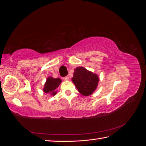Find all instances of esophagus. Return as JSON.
I'll use <instances>...</instances> for the list:
<instances>
[{"instance_id":"1","label":"esophagus","mask_w":146,"mask_h":146,"mask_svg":"<svg viewBox=\"0 0 146 146\" xmlns=\"http://www.w3.org/2000/svg\"><path fill=\"white\" fill-rule=\"evenodd\" d=\"M69 79V77L68 76H66L64 77H63V80H68Z\"/></svg>"}]
</instances>
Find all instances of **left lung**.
I'll return each mask as SVG.
<instances>
[{
    "instance_id": "8db88e82",
    "label": "left lung",
    "mask_w": 146,
    "mask_h": 146,
    "mask_svg": "<svg viewBox=\"0 0 146 146\" xmlns=\"http://www.w3.org/2000/svg\"><path fill=\"white\" fill-rule=\"evenodd\" d=\"M72 81L80 93L85 96L91 95L96 90L99 83V77L83 67L74 69Z\"/></svg>"
}]
</instances>
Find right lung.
Instances as JSON below:
<instances>
[{"mask_svg": "<svg viewBox=\"0 0 146 146\" xmlns=\"http://www.w3.org/2000/svg\"><path fill=\"white\" fill-rule=\"evenodd\" d=\"M62 80L60 78H54L52 77H48L45 83L43 91L46 93H50L52 96L56 94V88L59 86Z\"/></svg>", "mask_w": 146, "mask_h": 146, "instance_id": "right-lung-1", "label": "right lung"}]
</instances>
